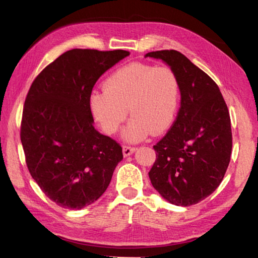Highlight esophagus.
I'll list each match as a JSON object with an SVG mask.
<instances>
[{
  "mask_svg": "<svg viewBox=\"0 0 258 258\" xmlns=\"http://www.w3.org/2000/svg\"><path fill=\"white\" fill-rule=\"evenodd\" d=\"M135 150H137V148L124 146L123 147V155H124V157H128V156H131L132 154H134Z\"/></svg>",
  "mask_w": 258,
  "mask_h": 258,
  "instance_id": "34e87169",
  "label": "esophagus"
}]
</instances>
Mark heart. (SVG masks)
Masks as SVG:
<instances>
[{
  "label": "heart",
  "instance_id": "obj_1",
  "mask_svg": "<svg viewBox=\"0 0 258 258\" xmlns=\"http://www.w3.org/2000/svg\"><path fill=\"white\" fill-rule=\"evenodd\" d=\"M93 91L89 104L94 119L107 134H115L126 117H133L123 131L126 142L138 143L151 132L161 134L173 125L181 101V85L169 67L132 62L113 72Z\"/></svg>",
  "mask_w": 258,
  "mask_h": 258
}]
</instances>
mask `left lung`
<instances>
[{
  "label": "left lung",
  "mask_w": 258,
  "mask_h": 258,
  "mask_svg": "<svg viewBox=\"0 0 258 258\" xmlns=\"http://www.w3.org/2000/svg\"><path fill=\"white\" fill-rule=\"evenodd\" d=\"M145 56L165 62L181 85L176 120L154 146L151 184L168 203L191 206L216 190L229 166L232 133L228 107L216 83L178 51Z\"/></svg>",
  "instance_id": "left-lung-1"
}]
</instances>
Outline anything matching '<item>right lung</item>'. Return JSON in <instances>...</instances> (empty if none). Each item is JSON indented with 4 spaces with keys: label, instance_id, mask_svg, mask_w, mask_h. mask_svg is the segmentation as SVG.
I'll use <instances>...</instances> for the list:
<instances>
[{
    "label": "right lung",
    "instance_id": "obj_1",
    "mask_svg": "<svg viewBox=\"0 0 258 258\" xmlns=\"http://www.w3.org/2000/svg\"><path fill=\"white\" fill-rule=\"evenodd\" d=\"M128 51L74 49L43 69L26 98L20 138L32 177L56 205L81 209L101 197L123 159L94 128L89 98L102 74Z\"/></svg>",
    "mask_w": 258,
    "mask_h": 258
}]
</instances>
